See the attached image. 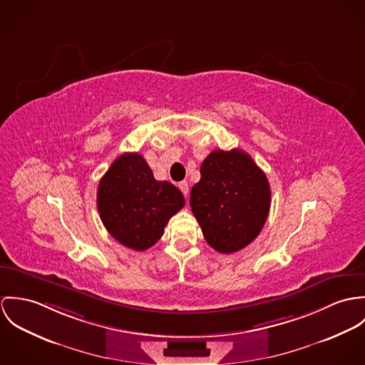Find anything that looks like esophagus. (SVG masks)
<instances>
[{
  "label": "esophagus",
  "instance_id": "esophagus-1",
  "mask_svg": "<svg viewBox=\"0 0 365 365\" xmlns=\"http://www.w3.org/2000/svg\"><path fill=\"white\" fill-rule=\"evenodd\" d=\"M179 189H180V192L185 195V196H187L189 195V183L186 182V180H183V182H180L179 185Z\"/></svg>",
  "mask_w": 365,
  "mask_h": 365
}]
</instances>
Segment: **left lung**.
I'll return each instance as SVG.
<instances>
[{
    "mask_svg": "<svg viewBox=\"0 0 365 365\" xmlns=\"http://www.w3.org/2000/svg\"><path fill=\"white\" fill-rule=\"evenodd\" d=\"M190 207L204 240L220 253H234L262 231L272 192L264 172L242 150H214L202 161Z\"/></svg>",
    "mask_w": 365,
    "mask_h": 365,
    "instance_id": "1",
    "label": "left lung"
}]
</instances>
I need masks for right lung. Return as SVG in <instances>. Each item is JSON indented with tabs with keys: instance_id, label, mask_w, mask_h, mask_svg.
<instances>
[{
	"instance_id": "add662e5",
	"label": "right lung",
	"mask_w": 365,
	"mask_h": 365,
	"mask_svg": "<svg viewBox=\"0 0 365 365\" xmlns=\"http://www.w3.org/2000/svg\"><path fill=\"white\" fill-rule=\"evenodd\" d=\"M96 202L105 228L118 242L145 250L160 241L185 197L172 183L157 180L140 154L125 153L101 179Z\"/></svg>"
}]
</instances>
